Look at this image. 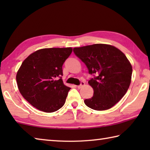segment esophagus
<instances>
[{"label": "esophagus", "mask_w": 150, "mask_h": 150, "mask_svg": "<svg viewBox=\"0 0 150 150\" xmlns=\"http://www.w3.org/2000/svg\"><path fill=\"white\" fill-rule=\"evenodd\" d=\"M85 82H81V84L77 86V88H82L83 86H85Z\"/></svg>", "instance_id": "obj_1"}]
</instances>
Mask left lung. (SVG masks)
<instances>
[{
    "label": "left lung",
    "mask_w": 150,
    "mask_h": 150,
    "mask_svg": "<svg viewBox=\"0 0 150 150\" xmlns=\"http://www.w3.org/2000/svg\"><path fill=\"white\" fill-rule=\"evenodd\" d=\"M73 52L94 75L88 82L93 88V96L84 100L85 105L95 110L115 106L131 83L132 67L126 55L115 46L103 44L75 47Z\"/></svg>",
    "instance_id": "8db88e82"
}]
</instances>
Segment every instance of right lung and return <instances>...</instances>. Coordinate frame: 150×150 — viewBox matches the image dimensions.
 Here are the masks:
<instances>
[{
  "instance_id": "add662e5",
  "label": "right lung",
  "mask_w": 150,
  "mask_h": 150,
  "mask_svg": "<svg viewBox=\"0 0 150 150\" xmlns=\"http://www.w3.org/2000/svg\"><path fill=\"white\" fill-rule=\"evenodd\" d=\"M72 50L71 47L44 48L22 62L16 74L18 87L35 108L53 112L64 105L71 88L63 84L62 66Z\"/></svg>"
}]
</instances>
